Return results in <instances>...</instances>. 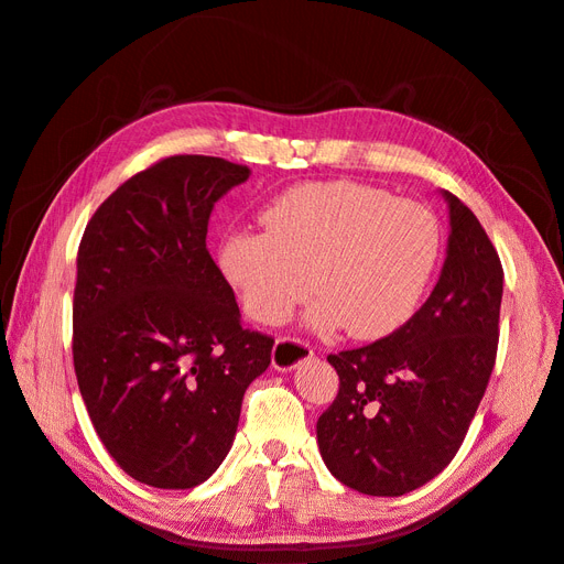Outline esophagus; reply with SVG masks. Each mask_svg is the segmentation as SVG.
Wrapping results in <instances>:
<instances>
[{
    "label": "esophagus",
    "instance_id": "esophagus-1",
    "mask_svg": "<svg viewBox=\"0 0 564 564\" xmlns=\"http://www.w3.org/2000/svg\"><path fill=\"white\" fill-rule=\"evenodd\" d=\"M313 357V348L300 338H279L272 350V364L279 371H292Z\"/></svg>",
    "mask_w": 564,
    "mask_h": 564
}]
</instances>
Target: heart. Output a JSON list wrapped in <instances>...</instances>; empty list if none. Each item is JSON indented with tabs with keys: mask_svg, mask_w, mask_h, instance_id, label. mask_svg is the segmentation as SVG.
Segmentation results:
<instances>
[{
	"mask_svg": "<svg viewBox=\"0 0 564 564\" xmlns=\"http://www.w3.org/2000/svg\"><path fill=\"white\" fill-rule=\"evenodd\" d=\"M264 232L230 228L216 262L243 311L279 325L300 302L315 332L376 340L403 327L440 258L437 218L420 203L394 200L357 182L290 188L262 212Z\"/></svg>",
	"mask_w": 564,
	"mask_h": 564,
	"instance_id": "b5f03b06",
	"label": "heart"
}]
</instances>
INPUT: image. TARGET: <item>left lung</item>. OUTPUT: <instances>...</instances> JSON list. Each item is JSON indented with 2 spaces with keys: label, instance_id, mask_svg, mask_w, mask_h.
I'll return each mask as SVG.
<instances>
[{
  "label": "left lung",
  "instance_id": "left-lung-1",
  "mask_svg": "<svg viewBox=\"0 0 564 564\" xmlns=\"http://www.w3.org/2000/svg\"><path fill=\"white\" fill-rule=\"evenodd\" d=\"M443 272L424 306L394 334L329 355L338 394L317 420L329 473L366 496L397 498L456 456L498 352L502 264L454 193Z\"/></svg>",
  "mask_w": 564,
  "mask_h": 564
}]
</instances>
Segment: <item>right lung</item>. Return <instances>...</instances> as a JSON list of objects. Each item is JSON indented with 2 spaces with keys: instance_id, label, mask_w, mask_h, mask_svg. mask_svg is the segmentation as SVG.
Segmentation results:
<instances>
[{
  "instance_id": "add662e5",
  "label": "right lung",
  "mask_w": 564,
  "mask_h": 564,
  "mask_svg": "<svg viewBox=\"0 0 564 564\" xmlns=\"http://www.w3.org/2000/svg\"><path fill=\"white\" fill-rule=\"evenodd\" d=\"M251 170L167 156L94 212L78 249L73 366L89 420L127 475L193 488L228 456L274 338L241 327L207 251L218 198Z\"/></svg>"
}]
</instances>
